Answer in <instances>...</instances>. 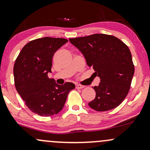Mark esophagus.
<instances>
[{
  "instance_id": "1",
  "label": "esophagus",
  "mask_w": 150,
  "mask_h": 150,
  "mask_svg": "<svg viewBox=\"0 0 150 150\" xmlns=\"http://www.w3.org/2000/svg\"><path fill=\"white\" fill-rule=\"evenodd\" d=\"M85 88V86L81 85V84H76V88L77 89H82Z\"/></svg>"
}]
</instances>
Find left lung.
<instances>
[{
	"label": "left lung",
	"instance_id": "obj_1",
	"mask_svg": "<svg viewBox=\"0 0 150 150\" xmlns=\"http://www.w3.org/2000/svg\"><path fill=\"white\" fill-rule=\"evenodd\" d=\"M69 41L100 79L99 86L93 87L96 96L89 107L105 112L119 106L127 96L135 71L127 45L117 37L104 33L69 38Z\"/></svg>",
	"mask_w": 150,
	"mask_h": 150
}]
</instances>
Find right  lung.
Wrapping results in <instances>:
<instances>
[{"label":"right lung","mask_w":150,"mask_h":150,"mask_svg":"<svg viewBox=\"0 0 150 150\" xmlns=\"http://www.w3.org/2000/svg\"><path fill=\"white\" fill-rule=\"evenodd\" d=\"M68 42L62 38H37L26 43L14 65L16 90L33 113L42 117L57 114L62 110L73 83L58 85L49 79L54 53Z\"/></svg>","instance_id":"obj_1"}]
</instances>
